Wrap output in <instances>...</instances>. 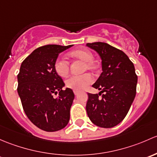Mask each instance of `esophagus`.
<instances>
[{"instance_id":"1","label":"esophagus","mask_w":157,"mask_h":157,"mask_svg":"<svg viewBox=\"0 0 157 157\" xmlns=\"http://www.w3.org/2000/svg\"><path fill=\"white\" fill-rule=\"evenodd\" d=\"M74 94H75V96H77V95H78V92H77V91H74Z\"/></svg>"}]
</instances>
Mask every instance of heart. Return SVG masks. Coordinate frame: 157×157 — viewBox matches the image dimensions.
Masks as SVG:
<instances>
[{
  "label": "heart",
  "instance_id": "heart-1",
  "mask_svg": "<svg viewBox=\"0 0 157 157\" xmlns=\"http://www.w3.org/2000/svg\"><path fill=\"white\" fill-rule=\"evenodd\" d=\"M69 56L73 59H79L85 62L83 70L87 69L95 70L97 68V63L93 60L94 55L91 51L88 49H78L75 51H71ZM54 69L59 76L65 78L69 72V63L65 58L59 57L55 60L54 64ZM93 82V77L88 72L82 74L78 75H72L66 81V86L68 88L75 90L81 91L86 88L88 85Z\"/></svg>",
  "mask_w": 157,
  "mask_h": 157
}]
</instances>
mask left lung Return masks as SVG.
I'll return each instance as SVG.
<instances>
[{"mask_svg": "<svg viewBox=\"0 0 157 157\" xmlns=\"http://www.w3.org/2000/svg\"><path fill=\"white\" fill-rule=\"evenodd\" d=\"M86 45L100 55L103 70L92 85L101 91L88 94L87 113L98 126L114 127L126 116L135 98L138 76L135 67L123 51L108 44L94 42Z\"/></svg>", "mask_w": 157, "mask_h": 157, "instance_id": "1", "label": "left lung"}]
</instances>
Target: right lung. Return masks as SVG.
Wrapping results in <instances>:
<instances>
[{
  "label": "right lung",
  "instance_id": "obj_1",
  "mask_svg": "<svg viewBox=\"0 0 157 157\" xmlns=\"http://www.w3.org/2000/svg\"><path fill=\"white\" fill-rule=\"evenodd\" d=\"M72 45L48 44L40 47L29 55L21 64L18 91L22 108L29 119L45 132H56L67 126L73 102V91L63 90L62 78L54 69L59 53ZM59 92V98L52 95Z\"/></svg>",
  "mask_w": 157,
  "mask_h": 157
}]
</instances>
